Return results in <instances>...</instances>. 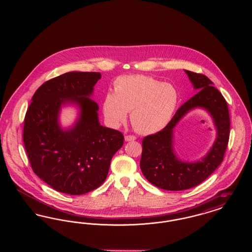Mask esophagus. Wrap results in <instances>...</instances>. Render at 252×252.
Here are the masks:
<instances>
[{
	"instance_id": "esophagus-1",
	"label": "esophagus",
	"mask_w": 252,
	"mask_h": 252,
	"mask_svg": "<svg viewBox=\"0 0 252 252\" xmlns=\"http://www.w3.org/2000/svg\"><path fill=\"white\" fill-rule=\"evenodd\" d=\"M135 140H136V136H134V135H126L125 136L126 142H130V141H135Z\"/></svg>"
}]
</instances>
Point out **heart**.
Masks as SVG:
<instances>
[{
	"label": "heart",
	"instance_id": "obj_1",
	"mask_svg": "<svg viewBox=\"0 0 252 252\" xmlns=\"http://www.w3.org/2000/svg\"><path fill=\"white\" fill-rule=\"evenodd\" d=\"M113 87L114 94L108 93L103 101L106 118L118 126L131 111L134 129L145 135L161 130L179 103V93L173 85L161 83L149 75H122Z\"/></svg>",
	"mask_w": 252,
	"mask_h": 252
}]
</instances>
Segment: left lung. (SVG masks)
Listing matches in <instances>:
<instances>
[{
	"instance_id": "obj_1",
	"label": "left lung",
	"mask_w": 252,
	"mask_h": 252,
	"mask_svg": "<svg viewBox=\"0 0 252 252\" xmlns=\"http://www.w3.org/2000/svg\"><path fill=\"white\" fill-rule=\"evenodd\" d=\"M185 72L198 93L177 110L163 129L143 139L141 170L150 183L167 191L187 190L209 178L223 161L229 139L230 121L225 98L206 75L191 71ZM198 106L207 109L213 116L218 138L202 161L183 163L172 150V128L189 110Z\"/></svg>"
}]
</instances>
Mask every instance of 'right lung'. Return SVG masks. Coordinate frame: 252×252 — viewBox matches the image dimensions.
Masks as SVG:
<instances>
[{
    "label": "right lung",
    "mask_w": 252,
    "mask_h": 252,
    "mask_svg": "<svg viewBox=\"0 0 252 252\" xmlns=\"http://www.w3.org/2000/svg\"><path fill=\"white\" fill-rule=\"evenodd\" d=\"M101 73L70 72L41 85L24 117L25 151L38 178L60 192L78 195L98 188L107 179L110 160L124 144L123 133L102 126L98 105L90 99ZM72 100L81 118L63 132L57 116L61 104Z\"/></svg>",
    "instance_id": "obj_1"
}]
</instances>
